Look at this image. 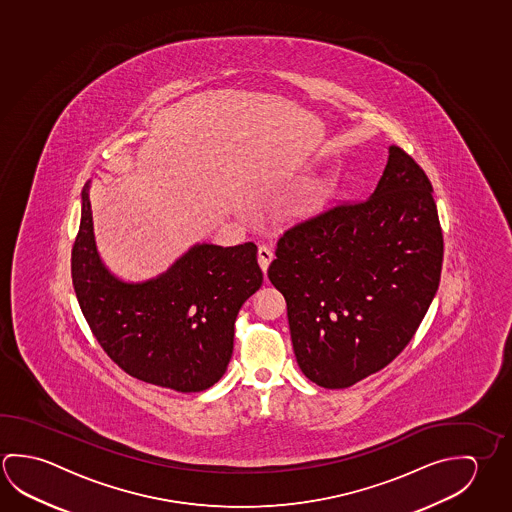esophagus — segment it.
<instances>
[{
  "label": "esophagus",
  "mask_w": 512,
  "mask_h": 512,
  "mask_svg": "<svg viewBox=\"0 0 512 512\" xmlns=\"http://www.w3.org/2000/svg\"><path fill=\"white\" fill-rule=\"evenodd\" d=\"M257 255H259L260 269L266 273V271H268L269 264H271V260H273V252H271V248H268L266 244H260Z\"/></svg>",
  "instance_id": "obj_1"
}]
</instances>
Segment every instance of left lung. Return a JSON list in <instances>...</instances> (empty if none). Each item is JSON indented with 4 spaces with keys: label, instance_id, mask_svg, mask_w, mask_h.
Returning a JSON list of instances; mask_svg holds the SVG:
<instances>
[{
    "label": "left lung",
    "instance_id": "1",
    "mask_svg": "<svg viewBox=\"0 0 512 512\" xmlns=\"http://www.w3.org/2000/svg\"><path fill=\"white\" fill-rule=\"evenodd\" d=\"M269 264L284 294L303 375L343 389L409 344L436 296L443 230L432 184L400 146L368 200L339 203L287 228Z\"/></svg>",
    "mask_w": 512,
    "mask_h": 512
}]
</instances>
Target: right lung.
I'll list each match as a JSON object with an SVG mask.
<instances>
[{
  "mask_svg": "<svg viewBox=\"0 0 512 512\" xmlns=\"http://www.w3.org/2000/svg\"><path fill=\"white\" fill-rule=\"evenodd\" d=\"M71 277L103 352L130 377L180 393L205 391L223 377L235 318L262 284L253 243L196 244L160 277L121 282L96 252L89 185L82 191Z\"/></svg>",
  "mask_w": 512,
  "mask_h": 512,
  "instance_id": "obj_1",
  "label": "right lung"
}]
</instances>
